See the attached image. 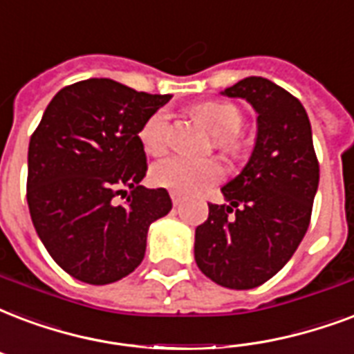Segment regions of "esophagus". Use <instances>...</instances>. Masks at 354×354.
<instances>
[{"instance_id": "34e87169", "label": "esophagus", "mask_w": 354, "mask_h": 354, "mask_svg": "<svg viewBox=\"0 0 354 354\" xmlns=\"http://www.w3.org/2000/svg\"><path fill=\"white\" fill-rule=\"evenodd\" d=\"M171 198L174 206H180V204L183 202V195L182 193H176V191H171Z\"/></svg>"}]
</instances>
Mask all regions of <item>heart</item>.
I'll use <instances>...</instances> for the list:
<instances>
[{"label":"heart","mask_w":354,"mask_h":354,"mask_svg":"<svg viewBox=\"0 0 354 354\" xmlns=\"http://www.w3.org/2000/svg\"><path fill=\"white\" fill-rule=\"evenodd\" d=\"M198 120L206 124L215 135L217 147L226 152H236L239 141V128L243 124V115L236 105L223 102H206L193 109ZM169 131L171 117L165 109H158L145 120L139 129V139L142 148L152 156L165 152L169 147ZM225 174V169L213 158H191V156H171L158 161L152 167L150 178L158 187L171 189L176 193H201L206 187L219 182Z\"/></svg>","instance_id":"1"}]
</instances>
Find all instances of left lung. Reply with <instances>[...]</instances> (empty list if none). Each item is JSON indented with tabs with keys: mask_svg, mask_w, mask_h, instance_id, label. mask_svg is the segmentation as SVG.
<instances>
[{
	"mask_svg": "<svg viewBox=\"0 0 354 354\" xmlns=\"http://www.w3.org/2000/svg\"><path fill=\"white\" fill-rule=\"evenodd\" d=\"M258 113L249 163L221 189L195 232V261L215 284L252 290L274 277L303 241L319 183L303 104L273 81L250 75L223 91Z\"/></svg>",
	"mask_w": 354,
	"mask_h": 354,
	"instance_id": "1",
	"label": "left lung"
}]
</instances>
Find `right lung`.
I'll use <instances>...</instances> for the list:
<instances>
[{
	"mask_svg": "<svg viewBox=\"0 0 354 354\" xmlns=\"http://www.w3.org/2000/svg\"><path fill=\"white\" fill-rule=\"evenodd\" d=\"M169 100L91 77L46 107L29 141L27 204L40 241L70 277L94 286L128 277L145 258L150 225L172 209L167 189L141 185L148 165L139 139Z\"/></svg>",
	"mask_w": 354,
	"mask_h": 354,
	"instance_id": "right-lung-1",
	"label": "right lung"
}]
</instances>
